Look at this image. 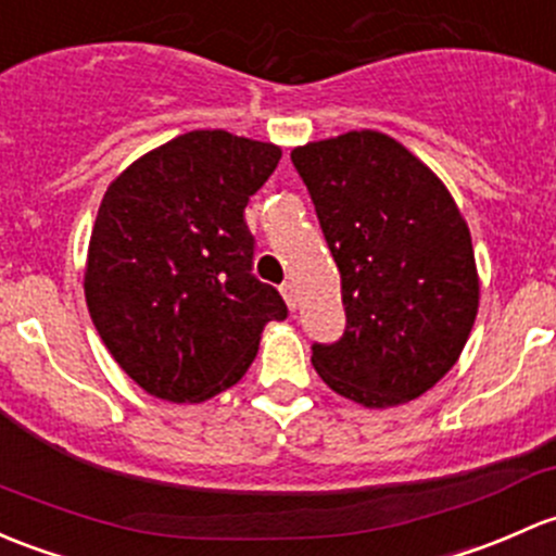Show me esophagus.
Instances as JSON below:
<instances>
[{"instance_id":"1","label":"esophagus","mask_w":556,"mask_h":556,"mask_svg":"<svg viewBox=\"0 0 556 556\" xmlns=\"http://www.w3.org/2000/svg\"><path fill=\"white\" fill-rule=\"evenodd\" d=\"M282 295H285V301H288V306L293 308H298V290H295V282H285L282 285Z\"/></svg>"}]
</instances>
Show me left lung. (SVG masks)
Listing matches in <instances>:
<instances>
[{
  "label": "left lung",
  "mask_w": 556,
  "mask_h": 556,
  "mask_svg": "<svg viewBox=\"0 0 556 556\" xmlns=\"http://www.w3.org/2000/svg\"><path fill=\"white\" fill-rule=\"evenodd\" d=\"M298 175L341 271L346 330L314 346L336 394L370 410L426 394L458 362L479 308L471 233L447 186L378 130L295 146Z\"/></svg>",
  "instance_id": "8db88e82"
}]
</instances>
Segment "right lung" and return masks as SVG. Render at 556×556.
<instances>
[{
  "mask_svg": "<svg viewBox=\"0 0 556 556\" xmlns=\"http://www.w3.org/2000/svg\"><path fill=\"white\" fill-rule=\"evenodd\" d=\"M282 149L226 130L156 146L109 184L85 263L92 325L146 394L204 402L231 389L261 332L288 317L253 277L248 200Z\"/></svg>",
  "mask_w": 556,
  "mask_h": 556,
  "instance_id": "add662e5",
  "label": "right lung"
}]
</instances>
